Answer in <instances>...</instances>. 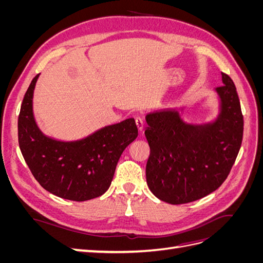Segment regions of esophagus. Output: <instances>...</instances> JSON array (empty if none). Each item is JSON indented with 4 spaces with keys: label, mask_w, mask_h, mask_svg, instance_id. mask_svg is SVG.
I'll list each match as a JSON object with an SVG mask.
<instances>
[{
    "label": "esophagus",
    "mask_w": 263,
    "mask_h": 263,
    "mask_svg": "<svg viewBox=\"0 0 263 263\" xmlns=\"http://www.w3.org/2000/svg\"><path fill=\"white\" fill-rule=\"evenodd\" d=\"M135 123H136V126H137V128H138L139 133H141L142 130H144V127H145L144 118L140 117V116H137L136 119H135Z\"/></svg>",
    "instance_id": "obj_1"
}]
</instances>
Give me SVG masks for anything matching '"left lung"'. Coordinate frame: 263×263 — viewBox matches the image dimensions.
Returning <instances> with one entry per match:
<instances>
[{"label":"left lung","instance_id":"1","mask_svg":"<svg viewBox=\"0 0 263 263\" xmlns=\"http://www.w3.org/2000/svg\"><path fill=\"white\" fill-rule=\"evenodd\" d=\"M221 80L215 89L219 114L214 122L189 124L176 109L146 115V179L159 200L174 205L200 200L228 177L241 146L243 117L233 80L222 72Z\"/></svg>","mask_w":263,"mask_h":263}]
</instances>
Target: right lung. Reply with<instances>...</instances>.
<instances>
[{
	"instance_id": "obj_1",
	"label": "right lung",
	"mask_w": 263,
	"mask_h": 263,
	"mask_svg": "<svg viewBox=\"0 0 263 263\" xmlns=\"http://www.w3.org/2000/svg\"><path fill=\"white\" fill-rule=\"evenodd\" d=\"M38 77L28 86L18 116V144L29 170L45 190L65 200L82 202L101 196L112 183L119 157L138 136L135 119L105 126L73 141L46 136L33 112Z\"/></svg>"
}]
</instances>
